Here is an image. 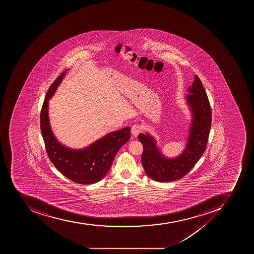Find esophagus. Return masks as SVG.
Segmentation results:
<instances>
[{
  "label": "esophagus",
  "instance_id": "esophagus-1",
  "mask_svg": "<svg viewBox=\"0 0 254 254\" xmlns=\"http://www.w3.org/2000/svg\"><path fill=\"white\" fill-rule=\"evenodd\" d=\"M141 126L140 125H133L132 126V128H131V132H132V136H135V137L137 136L138 134L141 132Z\"/></svg>",
  "mask_w": 254,
  "mask_h": 254
}]
</instances>
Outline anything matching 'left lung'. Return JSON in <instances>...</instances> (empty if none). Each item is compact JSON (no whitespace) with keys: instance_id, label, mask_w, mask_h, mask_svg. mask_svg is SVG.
<instances>
[{"instance_id":"left-lung-1","label":"left lung","mask_w":254,"mask_h":254,"mask_svg":"<svg viewBox=\"0 0 254 254\" xmlns=\"http://www.w3.org/2000/svg\"><path fill=\"white\" fill-rule=\"evenodd\" d=\"M185 97L190 110V127L184 151L176 157L166 156L149 132L140 133L144 146L141 163L147 176L157 182H172L183 178L191 170L205 152L211 126V108L206 91L198 76L188 89Z\"/></svg>"}]
</instances>
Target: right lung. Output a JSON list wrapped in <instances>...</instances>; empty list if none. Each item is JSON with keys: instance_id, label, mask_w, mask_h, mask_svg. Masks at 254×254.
Returning a JSON list of instances; mask_svg holds the SVG:
<instances>
[{"instance_id": "right-lung-1", "label": "right lung", "mask_w": 254, "mask_h": 254, "mask_svg": "<svg viewBox=\"0 0 254 254\" xmlns=\"http://www.w3.org/2000/svg\"><path fill=\"white\" fill-rule=\"evenodd\" d=\"M67 70L48 89L40 113V129L48 157L59 172L77 184H95L104 178L118 150L129 140L130 127L106 134L83 148H70L59 141L51 127L48 104Z\"/></svg>"}]
</instances>
